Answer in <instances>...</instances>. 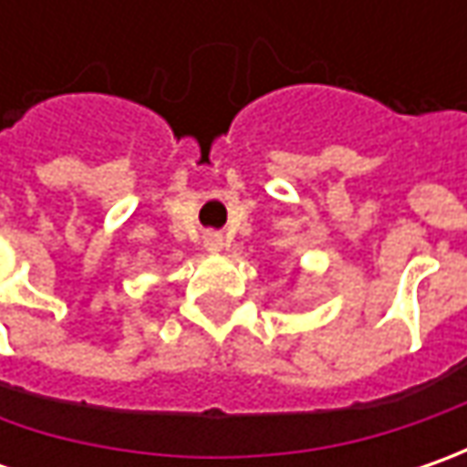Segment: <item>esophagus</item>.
I'll return each instance as SVG.
<instances>
[{
    "instance_id": "esophagus-1",
    "label": "esophagus",
    "mask_w": 467,
    "mask_h": 467,
    "mask_svg": "<svg viewBox=\"0 0 467 467\" xmlns=\"http://www.w3.org/2000/svg\"><path fill=\"white\" fill-rule=\"evenodd\" d=\"M205 249L207 252H221V249H223V234H218V231H207Z\"/></svg>"
}]
</instances>
